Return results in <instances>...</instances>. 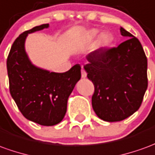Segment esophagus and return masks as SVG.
I'll use <instances>...</instances> for the list:
<instances>
[{"label":"esophagus","instance_id":"esophagus-1","mask_svg":"<svg viewBox=\"0 0 155 155\" xmlns=\"http://www.w3.org/2000/svg\"><path fill=\"white\" fill-rule=\"evenodd\" d=\"M86 75H87V73H86L85 70L82 68V70H81V77L85 78L86 77Z\"/></svg>","mask_w":155,"mask_h":155}]
</instances>
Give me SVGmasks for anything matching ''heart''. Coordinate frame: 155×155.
Returning <instances> with one entry per match:
<instances>
[{"instance_id": "b5f03b06", "label": "heart", "mask_w": 155, "mask_h": 155, "mask_svg": "<svg viewBox=\"0 0 155 155\" xmlns=\"http://www.w3.org/2000/svg\"><path fill=\"white\" fill-rule=\"evenodd\" d=\"M99 33V30L96 28L91 29L86 32V38L88 40H93L96 38ZM96 40V46L97 48H106L109 47L112 43V36L108 32H101Z\"/></svg>"}]
</instances>
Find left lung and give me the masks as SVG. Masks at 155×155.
<instances>
[{
	"mask_svg": "<svg viewBox=\"0 0 155 155\" xmlns=\"http://www.w3.org/2000/svg\"><path fill=\"white\" fill-rule=\"evenodd\" d=\"M120 32L126 41L117 47L90 53L84 66L95 86L93 110L99 118L111 123L138 111L148 87V62L142 44L123 28Z\"/></svg>",
	"mask_w": 155,
	"mask_h": 155,
	"instance_id": "obj_1",
	"label": "left lung"
}]
</instances>
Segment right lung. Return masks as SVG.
Listing matches in <instances>:
<instances>
[{"mask_svg": "<svg viewBox=\"0 0 155 155\" xmlns=\"http://www.w3.org/2000/svg\"><path fill=\"white\" fill-rule=\"evenodd\" d=\"M48 24L34 27L14 41L6 60L10 93L21 114L43 126L59 123L67 111L68 98L81 77V65L64 73L49 72L32 64L25 51L29 33L48 28Z\"/></svg>", "mask_w": 155, "mask_h": 155, "instance_id": "add662e5", "label": "right lung"}]
</instances>
